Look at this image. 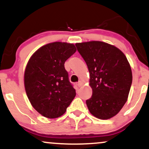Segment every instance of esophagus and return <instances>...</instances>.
<instances>
[{
  "mask_svg": "<svg viewBox=\"0 0 149 149\" xmlns=\"http://www.w3.org/2000/svg\"><path fill=\"white\" fill-rule=\"evenodd\" d=\"M82 85H83V82H82V81H79L78 83V87L82 86Z\"/></svg>",
  "mask_w": 149,
  "mask_h": 149,
  "instance_id": "obj_1",
  "label": "esophagus"
}]
</instances>
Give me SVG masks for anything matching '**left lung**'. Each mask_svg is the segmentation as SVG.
<instances>
[{
    "instance_id": "1",
    "label": "left lung",
    "mask_w": 149,
    "mask_h": 149,
    "mask_svg": "<svg viewBox=\"0 0 149 149\" xmlns=\"http://www.w3.org/2000/svg\"><path fill=\"white\" fill-rule=\"evenodd\" d=\"M90 73L91 98L86 101L89 112L100 119L116 115L127 101L132 72L125 55L114 45L92 41L76 43Z\"/></svg>"
}]
</instances>
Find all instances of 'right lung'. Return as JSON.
Wrapping results in <instances>:
<instances>
[{"instance_id": "add662e5", "label": "right lung", "mask_w": 149, "mask_h": 149, "mask_svg": "<svg viewBox=\"0 0 149 149\" xmlns=\"http://www.w3.org/2000/svg\"><path fill=\"white\" fill-rule=\"evenodd\" d=\"M73 43L53 42L32 55L24 71V87L32 106L44 117L62 116L76 97L65 62L76 52Z\"/></svg>"}]
</instances>
